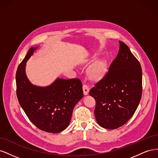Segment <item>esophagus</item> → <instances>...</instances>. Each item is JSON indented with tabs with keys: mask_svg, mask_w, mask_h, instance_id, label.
Here are the masks:
<instances>
[{
	"mask_svg": "<svg viewBox=\"0 0 158 158\" xmlns=\"http://www.w3.org/2000/svg\"><path fill=\"white\" fill-rule=\"evenodd\" d=\"M83 92H84V94L85 95H86L88 94V92L89 91V86L88 85L86 84H84L83 85Z\"/></svg>",
	"mask_w": 158,
	"mask_h": 158,
	"instance_id": "esophagus-1",
	"label": "esophagus"
}]
</instances>
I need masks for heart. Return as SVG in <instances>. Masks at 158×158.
Instances as JSON below:
<instances>
[{
    "mask_svg": "<svg viewBox=\"0 0 158 158\" xmlns=\"http://www.w3.org/2000/svg\"><path fill=\"white\" fill-rule=\"evenodd\" d=\"M94 56L93 59H95ZM107 72V65L106 60H98L91 65L87 70V76L89 80L92 82H99L102 80Z\"/></svg>",
    "mask_w": 158,
    "mask_h": 158,
    "instance_id": "obj_1",
    "label": "heart"
}]
</instances>
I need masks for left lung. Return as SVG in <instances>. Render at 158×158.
Segmentation results:
<instances>
[{"mask_svg":"<svg viewBox=\"0 0 158 158\" xmlns=\"http://www.w3.org/2000/svg\"><path fill=\"white\" fill-rule=\"evenodd\" d=\"M119 44L108 73L89 92L96 103L94 113L98 125L107 129L125 125L135 113L142 97L141 65L125 43L119 41Z\"/></svg>","mask_w":158,"mask_h":158,"instance_id":"obj_1","label":"left lung"}]
</instances>
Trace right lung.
Returning a JSON list of instances; mask_svg holds the SVG:
<instances>
[{"mask_svg": "<svg viewBox=\"0 0 158 158\" xmlns=\"http://www.w3.org/2000/svg\"><path fill=\"white\" fill-rule=\"evenodd\" d=\"M37 47H31L19 64L16 74V95L19 103L30 121L41 131L59 133L69 125L73 109L84 94L78 78H57L47 87L33 85L25 67Z\"/></svg>", "mask_w": 158, "mask_h": 158, "instance_id": "1", "label": "right lung"}]
</instances>
